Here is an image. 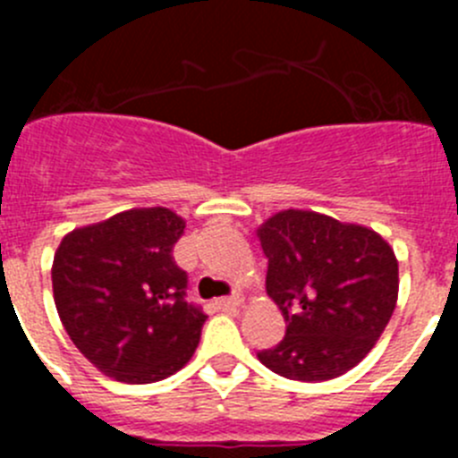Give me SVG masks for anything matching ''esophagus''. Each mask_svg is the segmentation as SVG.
Listing matches in <instances>:
<instances>
[{
  "label": "esophagus",
  "instance_id": "1",
  "mask_svg": "<svg viewBox=\"0 0 458 458\" xmlns=\"http://www.w3.org/2000/svg\"><path fill=\"white\" fill-rule=\"evenodd\" d=\"M241 305H242L241 295H229V298H220V301H216L217 310H236V307Z\"/></svg>",
  "mask_w": 458,
  "mask_h": 458
}]
</instances>
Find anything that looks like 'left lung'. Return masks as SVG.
I'll use <instances>...</instances> for the list:
<instances>
[{
	"mask_svg": "<svg viewBox=\"0 0 458 458\" xmlns=\"http://www.w3.org/2000/svg\"><path fill=\"white\" fill-rule=\"evenodd\" d=\"M266 291L282 310L284 339L259 360L291 380H330L353 369L390 323L399 264L374 229L314 210H279L257 229Z\"/></svg>",
	"mask_w": 458,
	"mask_h": 458,
	"instance_id": "8db88e82",
	"label": "left lung"
}]
</instances>
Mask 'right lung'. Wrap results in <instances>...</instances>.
Returning <instances> with one entry per match:
<instances>
[{
    "label": "right lung",
    "instance_id": "right-lung-1",
    "mask_svg": "<svg viewBox=\"0 0 458 458\" xmlns=\"http://www.w3.org/2000/svg\"><path fill=\"white\" fill-rule=\"evenodd\" d=\"M185 222L174 210L132 208L66 233L52 291L68 337L98 371L121 383H156L188 365L206 314L185 301L188 275L174 261Z\"/></svg>",
    "mask_w": 458,
    "mask_h": 458
}]
</instances>
